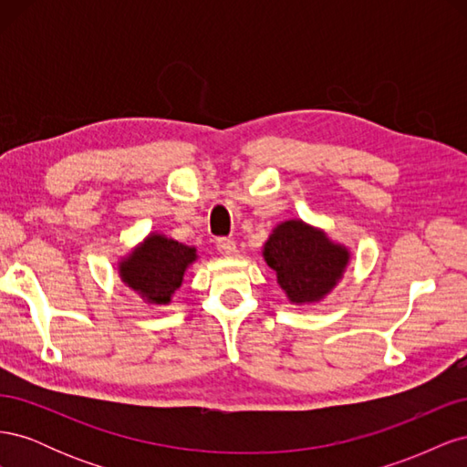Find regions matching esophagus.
Listing matches in <instances>:
<instances>
[{"label": "esophagus", "instance_id": "obj_1", "mask_svg": "<svg viewBox=\"0 0 467 467\" xmlns=\"http://www.w3.org/2000/svg\"><path fill=\"white\" fill-rule=\"evenodd\" d=\"M216 247H218V251L222 253L223 257H234V255H235V251H237L235 242H234V239H228V237H222V239H218Z\"/></svg>", "mask_w": 467, "mask_h": 467}]
</instances>
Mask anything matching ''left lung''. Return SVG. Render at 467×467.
<instances>
[{"label":"left lung","mask_w":467,"mask_h":467,"mask_svg":"<svg viewBox=\"0 0 467 467\" xmlns=\"http://www.w3.org/2000/svg\"><path fill=\"white\" fill-rule=\"evenodd\" d=\"M263 259L290 304H317L343 278L350 251L304 220L280 222L263 245Z\"/></svg>","instance_id":"left-lung-1"}]
</instances>
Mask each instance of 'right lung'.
Listing matches in <instances>:
<instances>
[{"mask_svg": "<svg viewBox=\"0 0 467 467\" xmlns=\"http://www.w3.org/2000/svg\"><path fill=\"white\" fill-rule=\"evenodd\" d=\"M199 259L196 249L179 244L163 234H150L119 263V275L140 298L153 306H165L182 285L187 268Z\"/></svg>", "mask_w": 467, "mask_h": 467, "instance_id": "1", "label": "right lung"}]
</instances>
